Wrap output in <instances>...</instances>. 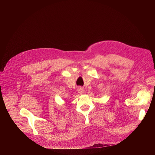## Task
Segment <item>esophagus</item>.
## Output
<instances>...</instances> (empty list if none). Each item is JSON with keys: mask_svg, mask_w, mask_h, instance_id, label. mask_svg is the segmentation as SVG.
<instances>
[{"mask_svg": "<svg viewBox=\"0 0 155 155\" xmlns=\"http://www.w3.org/2000/svg\"><path fill=\"white\" fill-rule=\"evenodd\" d=\"M78 93H80V94L83 93V88H82L81 87H78Z\"/></svg>", "mask_w": 155, "mask_h": 155, "instance_id": "34e87169", "label": "esophagus"}]
</instances>
